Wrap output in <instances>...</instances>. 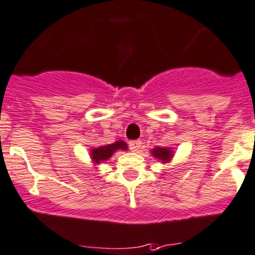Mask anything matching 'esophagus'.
<instances>
[{"instance_id":"34e87169","label":"esophagus","mask_w":255,"mask_h":255,"mask_svg":"<svg viewBox=\"0 0 255 255\" xmlns=\"http://www.w3.org/2000/svg\"><path fill=\"white\" fill-rule=\"evenodd\" d=\"M140 145H142V142H140V140H130L129 149L132 150V152H137V150H139Z\"/></svg>"}]
</instances>
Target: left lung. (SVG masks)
<instances>
[{"instance_id":"left-lung-1","label":"left lung","mask_w":255,"mask_h":255,"mask_svg":"<svg viewBox=\"0 0 255 255\" xmlns=\"http://www.w3.org/2000/svg\"><path fill=\"white\" fill-rule=\"evenodd\" d=\"M152 155L157 159H159L162 163H168L173 157V150L170 148H160L155 147L152 149Z\"/></svg>"}]
</instances>
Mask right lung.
<instances>
[{"mask_svg":"<svg viewBox=\"0 0 255 255\" xmlns=\"http://www.w3.org/2000/svg\"><path fill=\"white\" fill-rule=\"evenodd\" d=\"M127 143L125 140H118V142L112 143V144H106L102 147L93 148L91 150V159H92L93 164H100L101 162L108 160L113 155V153L118 149H127Z\"/></svg>","mask_w":255,"mask_h":255,"instance_id":"right-lung-1","label":"right lung"}]
</instances>
